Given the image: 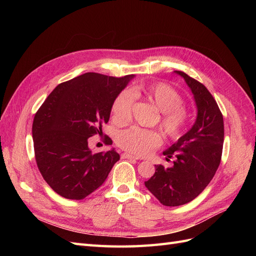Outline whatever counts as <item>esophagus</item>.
Masks as SVG:
<instances>
[{
  "instance_id": "esophagus-1",
  "label": "esophagus",
  "mask_w": 256,
  "mask_h": 256,
  "mask_svg": "<svg viewBox=\"0 0 256 256\" xmlns=\"http://www.w3.org/2000/svg\"><path fill=\"white\" fill-rule=\"evenodd\" d=\"M122 159H134V160H138L140 159V157H136V156H134V154H130L128 152H124L120 154Z\"/></svg>"
}]
</instances>
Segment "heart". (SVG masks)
<instances>
[{"instance_id": "1", "label": "heart", "mask_w": 256, "mask_h": 256, "mask_svg": "<svg viewBox=\"0 0 256 256\" xmlns=\"http://www.w3.org/2000/svg\"><path fill=\"white\" fill-rule=\"evenodd\" d=\"M136 97L145 98L152 102L158 109L164 112L161 118V127L164 134L176 138L180 136L188 120V112L182 106V98L180 92L166 83H152L136 85L132 92L125 90L116 96L113 106V118L115 122L124 125L131 118ZM118 144L122 148L130 152L144 156L161 144L159 134L152 130L131 127L122 131L116 138Z\"/></svg>"}]
</instances>
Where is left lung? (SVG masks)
I'll list each match as a JSON object with an SVG mask.
<instances>
[{
    "label": "left lung",
    "mask_w": 256,
    "mask_h": 256,
    "mask_svg": "<svg viewBox=\"0 0 256 256\" xmlns=\"http://www.w3.org/2000/svg\"><path fill=\"white\" fill-rule=\"evenodd\" d=\"M184 79L198 108L194 125L164 152L166 160L174 157V166H154L156 172L145 187L164 206H180L194 200L218 168L224 141L223 116L214 98L200 82L182 72H174Z\"/></svg>",
    "instance_id": "1"
}]
</instances>
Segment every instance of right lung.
Instances as JSON below:
<instances>
[{
  "label": "right lung",
  "instance_id": "obj_1",
  "mask_svg": "<svg viewBox=\"0 0 256 256\" xmlns=\"http://www.w3.org/2000/svg\"><path fill=\"white\" fill-rule=\"evenodd\" d=\"M134 74L86 72L58 84L35 114L32 132L38 168L58 194L82 200L102 186L120 160L114 148L92 154L88 138L102 134L114 100ZM104 143L112 140L104 136Z\"/></svg>",
  "mask_w": 256,
  "mask_h": 256
}]
</instances>
